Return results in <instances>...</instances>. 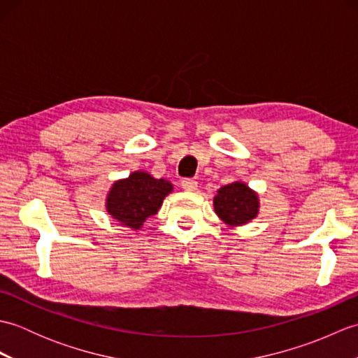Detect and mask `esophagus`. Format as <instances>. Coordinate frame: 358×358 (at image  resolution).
I'll return each mask as SVG.
<instances>
[{
	"label": "esophagus",
	"instance_id": "1",
	"mask_svg": "<svg viewBox=\"0 0 358 358\" xmlns=\"http://www.w3.org/2000/svg\"><path fill=\"white\" fill-rule=\"evenodd\" d=\"M181 187H183L185 191H195V189L199 187V183H196V180L194 178H183L181 180Z\"/></svg>",
	"mask_w": 358,
	"mask_h": 358
}]
</instances>
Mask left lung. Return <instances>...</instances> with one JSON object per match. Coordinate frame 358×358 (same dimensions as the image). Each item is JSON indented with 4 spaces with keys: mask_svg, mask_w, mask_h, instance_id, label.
I'll return each instance as SVG.
<instances>
[{
    "mask_svg": "<svg viewBox=\"0 0 358 358\" xmlns=\"http://www.w3.org/2000/svg\"><path fill=\"white\" fill-rule=\"evenodd\" d=\"M214 208L224 223L238 226L257 215L258 199L245 183H232L220 189L214 199Z\"/></svg>",
    "mask_w": 358,
    "mask_h": 358,
    "instance_id": "left-lung-1",
    "label": "left lung"
}]
</instances>
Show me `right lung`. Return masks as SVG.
<instances>
[{
	"label": "right lung",
	"mask_w": 358,
	"mask_h": 358,
	"mask_svg": "<svg viewBox=\"0 0 358 358\" xmlns=\"http://www.w3.org/2000/svg\"><path fill=\"white\" fill-rule=\"evenodd\" d=\"M172 191L166 180H155L146 172H134L129 178L117 181L108 196V212L124 226L140 229L155 215L164 196Z\"/></svg>",
	"instance_id": "obj_1"
}]
</instances>
